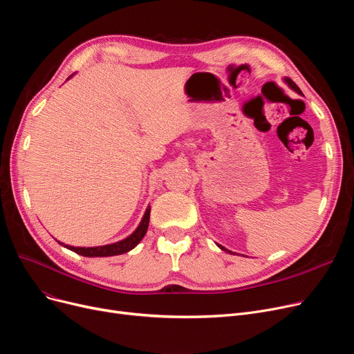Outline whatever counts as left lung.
<instances>
[{
    "label": "left lung",
    "instance_id": "left-lung-1",
    "mask_svg": "<svg viewBox=\"0 0 354 354\" xmlns=\"http://www.w3.org/2000/svg\"><path fill=\"white\" fill-rule=\"evenodd\" d=\"M284 82H286V83H287V84H288V87H290V88H292V90H294V91H295V93H299V95H303V93H301V90H300V87H299V86H297V84H295V83H294V82H292V80H291V79H288V77H286V79H284ZM218 247H219V248H221V250H222V251H225V252H228V254H232V255H234V254H235V252H232V251H230V250H227V248H225V247H222V245H219V244H218Z\"/></svg>",
    "mask_w": 354,
    "mask_h": 354
}]
</instances>
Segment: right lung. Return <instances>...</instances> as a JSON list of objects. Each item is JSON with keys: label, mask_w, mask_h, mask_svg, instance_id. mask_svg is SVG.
Listing matches in <instances>:
<instances>
[{"label": "right lung", "mask_w": 354, "mask_h": 354, "mask_svg": "<svg viewBox=\"0 0 354 354\" xmlns=\"http://www.w3.org/2000/svg\"><path fill=\"white\" fill-rule=\"evenodd\" d=\"M70 77H73V74ZM68 77V79H70ZM67 79V80H68ZM149 218H151V207H147L139 227L130 234L129 236H126L124 239L122 241H118V243H113V244H107V245H102V247H71V245H66L63 243L62 244L63 247H66L67 250H71L73 252H76L79 255H83V257H111V255H120V254H124L130 250H133L140 241L143 239L146 231H147V227H149Z\"/></svg>", "instance_id": "1"}]
</instances>
